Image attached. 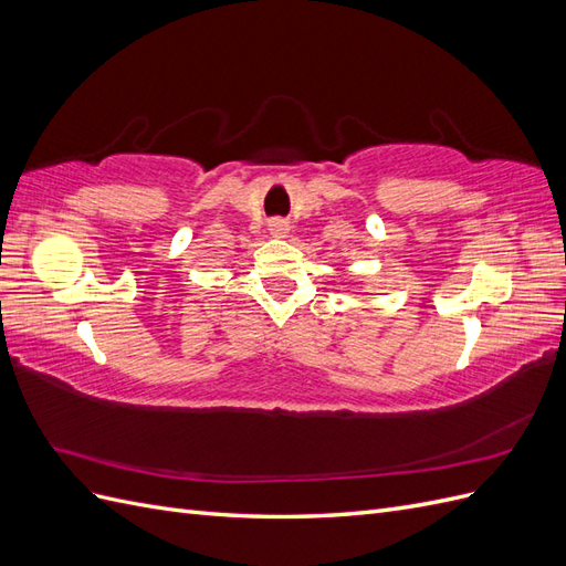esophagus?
I'll list each match as a JSON object with an SVG mask.
<instances>
[{"mask_svg":"<svg viewBox=\"0 0 566 566\" xmlns=\"http://www.w3.org/2000/svg\"><path fill=\"white\" fill-rule=\"evenodd\" d=\"M269 231L276 235V238H283L285 233H287V221H283V219H273L271 224H269Z\"/></svg>","mask_w":566,"mask_h":566,"instance_id":"1","label":"esophagus"}]
</instances>
